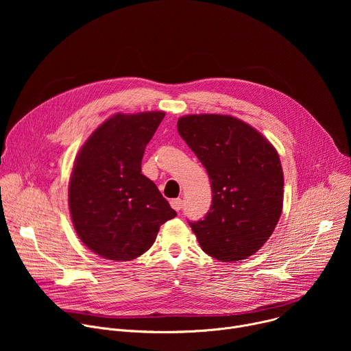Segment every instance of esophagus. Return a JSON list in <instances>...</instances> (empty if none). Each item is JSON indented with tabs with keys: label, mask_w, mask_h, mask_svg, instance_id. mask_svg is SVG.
<instances>
[{
	"label": "esophagus",
	"mask_w": 351,
	"mask_h": 351,
	"mask_svg": "<svg viewBox=\"0 0 351 351\" xmlns=\"http://www.w3.org/2000/svg\"><path fill=\"white\" fill-rule=\"evenodd\" d=\"M182 206H183L182 198H172V199H171V207H172L175 211H180V210H182Z\"/></svg>",
	"instance_id": "1"
}]
</instances>
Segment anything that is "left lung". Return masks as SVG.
I'll list each match as a JSON object with an SVG mask.
<instances>
[{
    "label": "left lung",
    "mask_w": 351,
    "mask_h": 351,
    "mask_svg": "<svg viewBox=\"0 0 351 351\" xmlns=\"http://www.w3.org/2000/svg\"><path fill=\"white\" fill-rule=\"evenodd\" d=\"M178 132L211 180L210 211L189 222L199 245L223 263L253 256L282 214L283 171L275 147L229 115H186L179 118Z\"/></svg>",
    "instance_id": "left-lung-1"
}]
</instances>
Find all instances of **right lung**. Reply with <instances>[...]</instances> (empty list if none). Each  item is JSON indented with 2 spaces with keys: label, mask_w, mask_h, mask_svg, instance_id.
I'll use <instances>...</instances> for the list:
<instances>
[{
  "label": "right lung",
  "mask_w": 351,
  "mask_h": 351,
  "mask_svg": "<svg viewBox=\"0 0 351 351\" xmlns=\"http://www.w3.org/2000/svg\"><path fill=\"white\" fill-rule=\"evenodd\" d=\"M165 112L115 114L79 149L69 182L73 228L93 253L130 261L153 245L176 217L158 187L141 173L145 145Z\"/></svg>",
  "instance_id": "obj_1"
}]
</instances>
